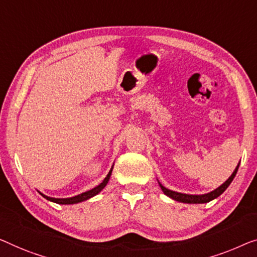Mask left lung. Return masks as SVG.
<instances>
[{
    "instance_id": "left-lung-1",
    "label": "left lung",
    "mask_w": 257,
    "mask_h": 257,
    "mask_svg": "<svg viewBox=\"0 0 257 257\" xmlns=\"http://www.w3.org/2000/svg\"><path fill=\"white\" fill-rule=\"evenodd\" d=\"M239 165L240 163L238 164V166L235 167V170L233 171V173L231 177H229L226 181H225L223 185L218 187V188H216L212 191H210V193L208 194H203V195H189V194H182V193H178V191H173L171 189H167L166 187H164L162 183H159L160 188H162V190L164 191V194L166 195V196L171 197L172 200L174 201H178V202H182V203H189V204H198V203H208L210 201L214 200V198H217L218 196H220L221 194L224 193L225 190L227 189V187L231 185V182L233 181V179H234L236 172H238V168H239Z\"/></svg>"
}]
</instances>
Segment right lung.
Here are the masks:
<instances>
[{"label": "right lung", "mask_w": 257, "mask_h": 257, "mask_svg": "<svg viewBox=\"0 0 257 257\" xmlns=\"http://www.w3.org/2000/svg\"><path fill=\"white\" fill-rule=\"evenodd\" d=\"M112 171H113V166L110 168V171L108 172V174H107V177L104 179V181H102L100 185H98L97 187H94V188H92L91 190H87L85 193H82L77 195V196H74V197H68V198H55V197H49V196H46L45 194L40 193L41 196L45 197L46 200L51 201V202H54L57 203V204H76V203H79V202H83V201H86L89 200V198L95 196V195L100 193V191L105 188L107 183H108V180L110 178V175H112Z\"/></svg>", "instance_id": "right-lung-1"}]
</instances>
